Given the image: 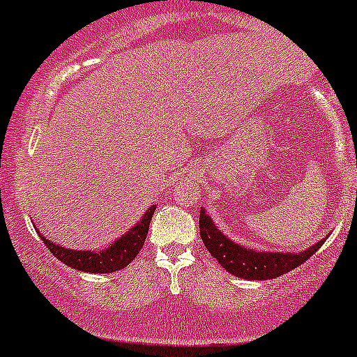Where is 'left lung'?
<instances>
[{"label":"left lung","mask_w":357,"mask_h":357,"mask_svg":"<svg viewBox=\"0 0 357 357\" xmlns=\"http://www.w3.org/2000/svg\"><path fill=\"white\" fill-rule=\"evenodd\" d=\"M200 238L224 270L244 280H273L307 261L326 243V238L303 251H261L236 243L215 226L206 209H200Z\"/></svg>","instance_id":"left-lung-1"}]
</instances>
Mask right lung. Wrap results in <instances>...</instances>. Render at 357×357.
I'll return each instance as SVG.
<instances>
[{
	"label": "right lung",
	"mask_w": 357,
	"mask_h": 357,
	"mask_svg": "<svg viewBox=\"0 0 357 357\" xmlns=\"http://www.w3.org/2000/svg\"><path fill=\"white\" fill-rule=\"evenodd\" d=\"M157 206L148 207L142 219L135 224L131 229H128L125 234L114 239L104 250H70V248H63L60 244L54 243L52 239L45 238L42 232H37L45 246L52 251V255L57 256L63 265L74 268V270L86 271V273H114V271L123 270L130 265L136 258V255L142 251L143 244H145L148 227L150 221L153 218Z\"/></svg>",
	"instance_id": "add662e5"
}]
</instances>
